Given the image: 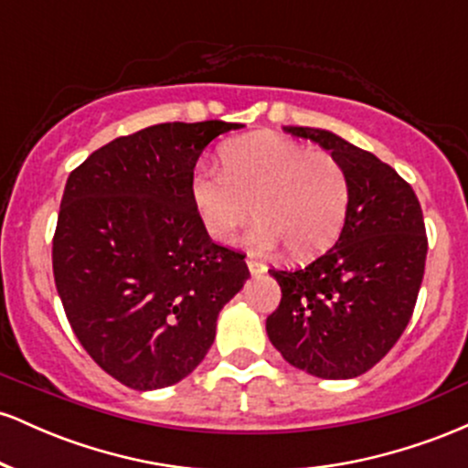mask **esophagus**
<instances>
[{
  "label": "esophagus",
  "instance_id": "1",
  "mask_svg": "<svg viewBox=\"0 0 468 468\" xmlns=\"http://www.w3.org/2000/svg\"><path fill=\"white\" fill-rule=\"evenodd\" d=\"M246 266H249L250 275H260V272H266V266L261 264L260 260H255V257H246Z\"/></svg>",
  "mask_w": 468,
  "mask_h": 468
}]
</instances>
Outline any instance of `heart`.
<instances>
[{"instance_id": "obj_1", "label": "heart", "mask_w": 468, "mask_h": 468, "mask_svg": "<svg viewBox=\"0 0 468 468\" xmlns=\"http://www.w3.org/2000/svg\"><path fill=\"white\" fill-rule=\"evenodd\" d=\"M219 163L222 171L197 169L191 180L193 207L213 239L229 241L255 207L257 249L283 244L294 260H313L335 244L350 204V182L335 155L252 133L229 143Z\"/></svg>"}]
</instances>
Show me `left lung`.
Masks as SVG:
<instances>
[{"label":"left lung","instance_id":"8db88e82","mask_svg":"<svg viewBox=\"0 0 468 468\" xmlns=\"http://www.w3.org/2000/svg\"><path fill=\"white\" fill-rule=\"evenodd\" d=\"M330 152L350 182L336 244L299 271H268L282 303L266 319L272 346L319 378L372 369L410 324L427 260L422 208L405 180L356 144L319 127H283Z\"/></svg>","mask_w":468,"mask_h":468}]
</instances>
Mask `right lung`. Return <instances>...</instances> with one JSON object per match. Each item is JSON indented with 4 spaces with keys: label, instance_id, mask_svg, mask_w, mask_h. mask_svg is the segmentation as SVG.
I'll return each mask as SVG.
<instances>
[{
    "label": "right lung",
    "instance_id": "right-lung-1",
    "mask_svg": "<svg viewBox=\"0 0 468 468\" xmlns=\"http://www.w3.org/2000/svg\"><path fill=\"white\" fill-rule=\"evenodd\" d=\"M239 127H144L96 149L66 182L52 241L57 292L85 352L127 388L186 378L249 279L244 255L213 244L191 200L204 147Z\"/></svg>",
    "mask_w": 468,
    "mask_h": 468
}]
</instances>
